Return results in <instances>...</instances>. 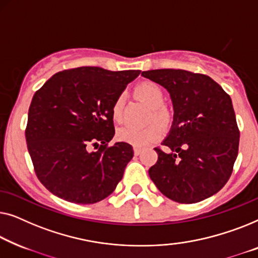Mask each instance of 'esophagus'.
<instances>
[{"instance_id":"esophagus-1","label":"esophagus","mask_w":258,"mask_h":258,"mask_svg":"<svg viewBox=\"0 0 258 258\" xmlns=\"http://www.w3.org/2000/svg\"><path fill=\"white\" fill-rule=\"evenodd\" d=\"M141 153V150L138 147H134V155H139Z\"/></svg>"}]
</instances>
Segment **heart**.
Returning a JSON list of instances; mask_svg holds the SVG:
<instances>
[{
    "label": "heart",
    "mask_w": 258,
    "mask_h": 258,
    "mask_svg": "<svg viewBox=\"0 0 258 258\" xmlns=\"http://www.w3.org/2000/svg\"><path fill=\"white\" fill-rule=\"evenodd\" d=\"M137 96L143 99L151 108L150 121L154 120L161 125L169 124L172 120V111L164 105L165 92L157 83L144 82L136 88ZM124 103L125 98L122 94L118 96L113 101L111 108V114L114 121L120 122L124 117ZM161 136V128L157 124H151L146 127H136L132 125L121 126L117 131L119 140L133 145L137 147H143L158 140Z\"/></svg>",
    "instance_id": "1"
}]
</instances>
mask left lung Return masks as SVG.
Segmentation results:
<instances>
[{
	"label": "left lung",
	"instance_id": "left-lung-1",
	"mask_svg": "<svg viewBox=\"0 0 258 258\" xmlns=\"http://www.w3.org/2000/svg\"><path fill=\"white\" fill-rule=\"evenodd\" d=\"M169 92L174 117L158 161L148 174L170 200L195 203L216 194L233 173L239 131L229 94L206 75L160 69L143 71Z\"/></svg>",
	"mask_w": 258,
	"mask_h": 258
}]
</instances>
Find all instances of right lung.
<instances>
[{"label":"right lung","instance_id":"1","mask_svg":"<svg viewBox=\"0 0 258 258\" xmlns=\"http://www.w3.org/2000/svg\"><path fill=\"white\" fill-rule=\"evenodd\" d=\"M140 70L82 67L57 72L32 97L25 128L35 173L49 191L78 205L113 193L133 158L114 136L111 108Z\"/></svg>","mask_w":258,"mask_h":258}]
</instances>
